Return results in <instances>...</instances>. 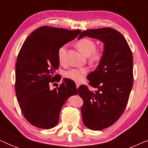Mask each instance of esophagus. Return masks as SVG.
I'll return each mask as SVG.
<instances>
[{"instance_id": "obj_1", "label": "esophagus", "mask_w": 148, "mask_h": 148, "mask_svg": "<svg viewBox=\"0 0 148 148\" xmlns=\"http://www.w3.org/2000/svg\"><path fill=\"white\" fill-rule=\"evenodd\" d=\"M75 85H76L77 88H78L79 87V86H80V83L79 82H75Z\"/></svg>"}]
</instances>
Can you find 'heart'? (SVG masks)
I'll use <instances>...</instances> for the list:
<instances>
[{
  "instance_id": "obj_1",
  "label": "heart",
  "mask_w": 148,
  "mask_h": 148,
  "mask_svg": "<svg viewBox=\"0 0 148 148\" xmlns=\"http://www.w3.org/2000/svg\"><path fill=\"white\" fill-rule=\"evenodd\" d=\"M76 46L78 50L86 56H90V60L94 63L100 62L104 58L105 50L102 47H96V43L94 40L88 38H83L76 42ZM66 46H62L58 50V58L60 63L64 60ZM88 69L87 67H79L71 69L64 73L65 77L75 82H80L84 78Z\"/></svg>"
}]
</instances>
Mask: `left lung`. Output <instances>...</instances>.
<instances>
[{
  "label": "left lung",
  "mask_w": 148,
  "mask_h": 148,
  "mask_svg": "<svg viewBox=\"0 0 148 148\" xmlns=\"http://www.w3.org/2000/svg\"><path fill=\"white\" fill-rule=\"evenodd\" d=\"M96 38L104 44V58L94 71L88 75L89 85H82L78 94L84 101L81 110L84 125L99 131L112 125L126 108L133 84V54L122 34L110 27L88 29L84 36Z\"/></svg>",
  "instance_id": "1"
}]
</instances>
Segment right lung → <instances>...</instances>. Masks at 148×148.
Instances as JSON below:
<instances>
[{
    "mask_svg": "<svg viewBox=\"0 0 148 148\" xmlns=\"http://www.w3.org/2000/svg\"><path fill=\"white\" fill-rule=\"evenodd\" d=\"M80 33V29L42 26L21 46L16 62L15 93L22 114L34 127H55L62 105L69 97L77 94L75 84L69 79L52 90L49 84L60 80L54 75L60 63L58 49Z\"/></svg>",
    "mask_w": 148,
    "mask_h": 148,
    "instance_id": "obj_1",
    "label": "right lung"
}]
</instances>
